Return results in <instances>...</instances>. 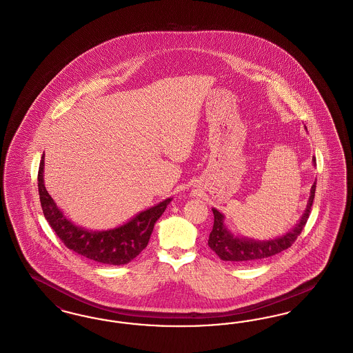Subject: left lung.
Listing matches in <instances>:
<instances>
[{"mask_svg": "<svg viewBox=\"0 0 353 353\" xmlns=\"http://www.w3.org/2000/svg\"><path fill=\"white\" fill-rule=\"evenodd\" d=\"M312 164L314 165L316 164L315 157H312ZM315 183H314V185L311 186L309 202H307L306 210L301 216L299 222L289 232H286L285 235L279 236L276 239L260 241V240L235 236L225 226V215L212 208L214 226H212L209 241H208L209 247L223 261H239V263H252V261L267 259L273 254H280L282 251L288 250L289 247H292V244L299 236V234L302 232L303 227L309 219L312 201L315 197V188H316Z\"/></svg>", "mask_w": 353, "mask_h": 353, "instance_id": "1", "label": "left lung"}]
</instances>
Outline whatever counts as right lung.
Listing matches in <instances>:
<instances>
[{"mask_svg":"<svg viewBox=\"0 0 353 353\" xmlns=\"http://www.w3.org/2000/svg\"><path fill=\"white\" fill-rule=\"evenodd\" d=\"M44 156L38 172V189L43 214L67 248L93 261L123 265L134 260L147 247L156 221L167 209L172 198H167L155 206L139 212L122 226L106 231H89L76 226L63 214L48 194L44 180Z\"/></svg>","mask_w":353,"mask_h":353,"instance_id":"1","label":"right lung"}]
</instances>
